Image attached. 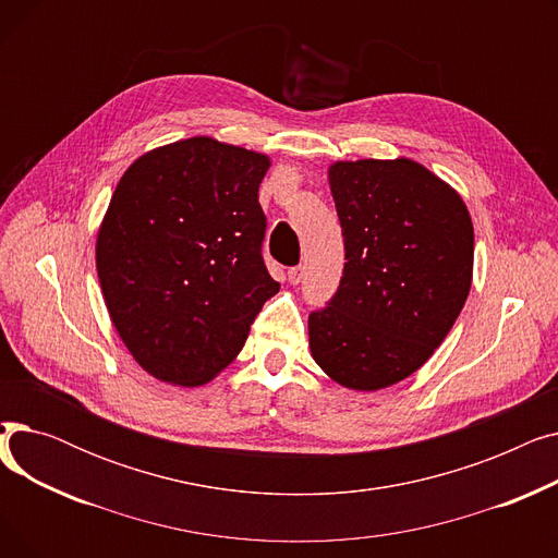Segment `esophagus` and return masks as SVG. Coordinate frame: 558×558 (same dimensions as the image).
Here are the masks:
<instances>
[{
	"instance_id": "34e87169",
	"label": "esophagus",
	"mask_w": 558,
	"mask_h": 558,
	"mask_svg": "<svg viewBox=\"0 0 558 558\" xmlns=\"http://www.w3.org/2000/svg\"><path fill=\"white\" fill-rule=\"evenodd\" d=\"M287 278H289V282H291V284H299V282H303V278H305V267H294V269H289Z\"/></svg>"
}]
</instances>
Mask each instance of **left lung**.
Masks as SVG:
<instances>
[{"instance_id":"8db88e82","label":"left lung","mask_w":558,"mask_h":558,"mask_svg":"<svg viewBox=\"0 0 558 558\" xmlns=\"http://www.w3.org/2000/svg\"><path fill=\"white\" fill-rule=\"evenodd\" d=\"M328 183L345 264L328 307L310 314V350L337 385L387 389L434 355L468 299L471 213L409 158L339 160Z\"/></svg>"}]
</instances>
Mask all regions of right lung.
Masks as SVG:
<instances>
[{
  "label": "right lung",
  "mask_w": 558,
  "mask_h": 558,
  "mask_svg": "<svg viewBox=\"0 0 558 558\" xmlns=\"http://www.w3.org/2000/svg\"><path fill=\"white\" fill-rule=\"evenodd\" d=\"M271 158L208 135L140 156L97 232V274L112 326L160 383H210L280 284L262 259L257 190Z\"/></svg>",
  "instance_id": "1"
}]
</instances>
